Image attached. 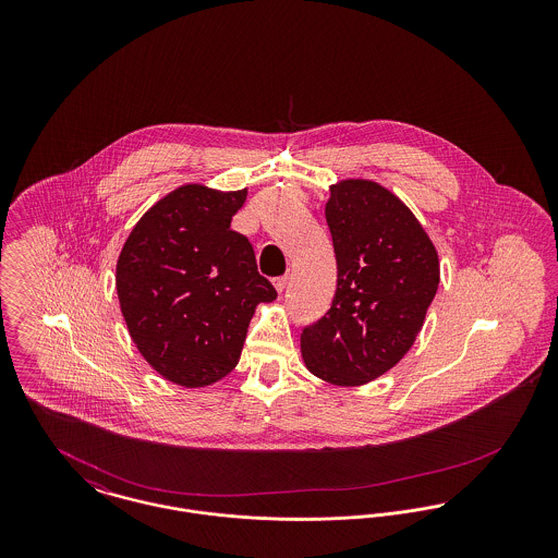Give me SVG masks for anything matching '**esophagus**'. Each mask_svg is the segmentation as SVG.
Returning <instances> with one entry per match:
<instances>
[{"mask_svg":"<svg viewBox=\"0 0 558 558\" xmlns=\"http://www.w3.org/2000/svg\"><path fill=\"white\" fill-rule=\"evenodd\" d=\"M287 284H289V278H287V276H280V278H274V289H276V291L280 292V294H282V292L287 291Z\"/></svg>","mask_w":558,"mask_h":558,"instance_id":"1","label":"esophagus"}]
</instances>
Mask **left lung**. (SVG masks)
<instances>
[{
  "label": "left lung",
  "mask_w": 558,
  "mask_h": 558,
  "mask_svg": "<svg viewBox=\"0 0 558 558\" xmlns=\"http://www.w3.org/2000/svg\"><path fill=\"white\" fill-rule=\"evenodd\" d=\"M326 221L337 292L326 316L303 328L301 355L322 380L360 387L414 345L439 287V257L416 215L372 180L332 184Z\"/></svg>",
  "instance_id": "8db88e82"
}]
</instances>
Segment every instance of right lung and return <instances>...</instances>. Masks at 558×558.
Listing matches in <instances>:
<instances>
[{
    "label": "right lung",
    "mask_w": 558,
    "mask_h": 558,
    "mask_svg": "<svg viewBox=\"0 0 558 558\" xmlns=\"http://www.w3.org/2000/svg\"><path fill=\"white\" fill-rule=\"evenodd\" d=\"M246 187H175L133 226L117 259V294L142 357L186 389L236 368L259 303L276 299L251 242L230 230Z\"/></svg>",
    "instance_id": "obj_1"
}]
</instances>
